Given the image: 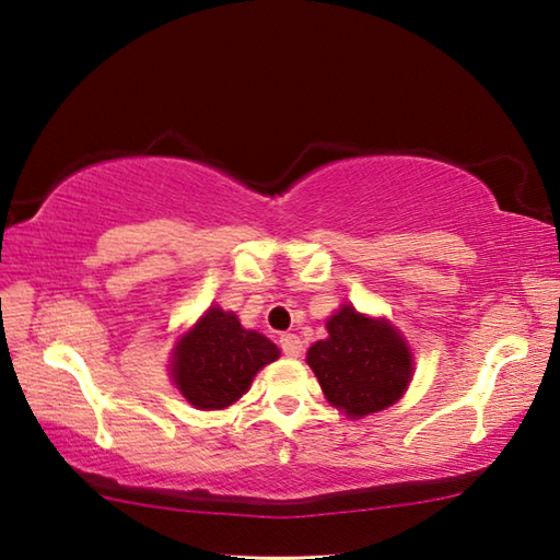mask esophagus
<instances>
[{"mask_svg": "<svg viewBox=\"0 0 560 560\" xmlns=\"http://www.w3.org/2000/svg\"><path fill=\"white\" fill-rule=\"evenodd\" d=\"M279 345H281V352L287 354V357H301V352H303V345H301V339L295 337V335H291V332H287V335H281L279 337Z\"/></svg>", "mask_w": 560, "mask_h": 560, "instance_id": "obj_1", "label": "esophagus"}]
</instances>
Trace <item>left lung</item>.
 I'll return each mask as SVG.
<instances>
[{
  "label": "left lung",
  "mask_w": 560,
  "mask_h": 560,
  "mask_svg": "<svg viewBox=\"0 0 560 560\" xmlns=\"http://www.w3.org/2000/svg\"><path fill=\"white\" fill-rule=\"evenodd\" d=\"M327 335L305 361L335 408L364 418L402 396L412 378V357L386 320H371L345 305L327 320Z\"/></svg>",
  "instance_id": "1"
}]
</instances>
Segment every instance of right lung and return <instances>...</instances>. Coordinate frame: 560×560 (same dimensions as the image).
<instances>
[{"label": "right lung", "mask_w": 560, "mask_h": 560, "mask_svg": "<svg viewBox=\"0 0 560 560\" xmlns=\"http://www.w3.org/2000/svg\"><path fill=\"white\" fill-rule=\"evenodd\" d=\"M279 359L277 345L245 330L233 313L208 308L174 352L172 378L199 410H221L243 398L261 366Z\"/></svg>", "instance_id": "obj_1"}]
</instances>
